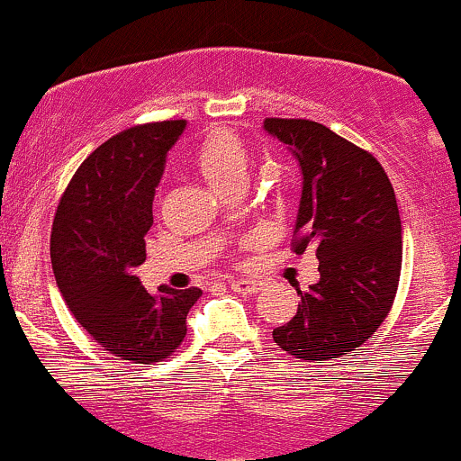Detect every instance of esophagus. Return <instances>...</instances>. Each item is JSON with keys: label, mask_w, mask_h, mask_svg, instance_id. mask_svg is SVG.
Instances as JSON below:
<instances>
[{"label": "esophagus", "mask_w": 461, "mask_h": 461, "mask_svg": "<svg viewBox=\"0 0 461 461\" xmlns=\"http://www.w3.org/2000/svg\"><path fill=\"white\" fill-rule=\"evenodd\" d=\"M230 288L234 290V293H240V294H254L263 288V284L257 279H231Z\"/></svg>", "instance_id": "34e87169"}]
</instances>
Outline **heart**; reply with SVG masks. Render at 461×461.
Returning <instances> with one entry per match:
<instances>
[{
    "instance_id": "b5f03b06",
    "label": "heart",
    "mask_w": 461,
    "mask_h": 461,
    "mask_svg": "<svg viewBox=\"0 0 461 461\" xmlns=\"http://www.w3.org/2000/svg\"><path fill=\"white\" fill-rule=\"evenodd\" d=\"M194 159L204 180L218 194L239 185V182H245V176H248V149L239 135L225 131V128L209 131L195 149Z\"/></svg>"
}]
</instances>
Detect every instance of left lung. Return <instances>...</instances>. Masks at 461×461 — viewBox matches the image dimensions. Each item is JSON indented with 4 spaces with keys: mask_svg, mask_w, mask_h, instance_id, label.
<instances>
[{
    "mask_svg": "<svg viewBox=\"0 0 461 461\" xmlns=\"http://www.w3.org/2000/svg\"><path fill=\"white\" fill-rule=\"evenodd\" d=\"M290 146L303 186L293 252L312 249L320 281L299 290L288 324L272 330L297 360L342 358L367 342L394 303L403 261L401 216L385 168L372 153L308 119H266Z\"/></svg>",
    "mask_w": 461,
    "mask_h": 461,
    "instance_id": "1",
    "label": "left lung"
}]
</instances>
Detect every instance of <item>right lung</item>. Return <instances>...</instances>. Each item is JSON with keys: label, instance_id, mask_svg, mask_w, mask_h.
<instances>
[{"label": "right lung", "instance_id": "1", "mask_svg": "<svg viewBox=\"0 0 461 461\" xmlns=\"http://www.w3.org/2000/svg\"><path fill=\"white\" fill-rule=\"evenodd\" d=\"M186 122L128 128L78 167L58 204L51 266L78 324L107 354L137 365L167 360L186 335V312L203 290L159 285L135 275L146 261L155 186Z\"/></svg>", "mask_w": 461, "mask_h": 461}]
</instances>
